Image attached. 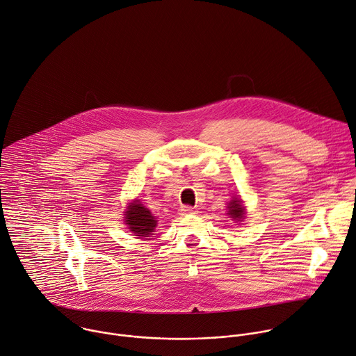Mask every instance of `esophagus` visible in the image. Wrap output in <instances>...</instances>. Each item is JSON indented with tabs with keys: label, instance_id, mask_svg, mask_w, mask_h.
I'll return each mask as SVG.
<instances>
[{
	"label": "esophagus",
	"instance_id": "obj_1",
	"mask_svg": "<svg viewBox=\"0 0 356 356\" xmlns=\"http://www.w3.org/2000/svg\"><path fill=\"white\" fill-rule=\"evenodd\" d=\"M182 211H184V214H196V209L192 206H184Z\"/></svg>",
	"mask_w": 356,
	"mask_h": 356
}]
</instances>
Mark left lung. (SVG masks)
Returning a JSON list of instances; mask_svg holds the SVG:
<instances>
[{"mask_svg":"<svg viewBox=\"0 0 356 356\" xmlns=\"http://www.w3.org/2000/svg\"><path fill=\"white\" fill-rule=\"evenodd\" d=\"M232 220L236 221H242V218L245 217V207L242 206V200L239 197H234L229 203H228V213H227Z\"/></svg>","mask_w":356,"mask_h":356,"instance_id":"1","label":"left lung"}]
</instances>
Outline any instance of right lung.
<instances>
[{"mask_svg": "<svg viewBox=\"0 0 356 356\" xmlns=\"http://www.w3.org/2000/svg\"><path fill=\"white\" fill-rule=\"evenodd\" d=\"M125 224L136 236L146 238L153 235L154 228L157 227V220L156 216H153L150 210L140 203V200H134L127 207Z\"/></svg>", "mask_w": 356, "mask_h": 356, "instance_id": "obj_1", "label": "right lung"}]
</instances>
